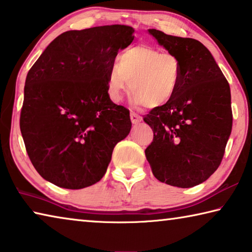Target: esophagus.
<instances>
[{
	"label": "esophagus",
	"instance_id": "esophagus-1",
	"mask_svg": "<svg viewBox=\"0 0 252 252\" xmlns=\"http://www.w3.org/2000/svg\"><path fill=\"white\" fill-rule=\"evenodd\" d=\"M130 121L133 124H137L142 122V116H139L138 114H136L135 111H130Z\"/></svg>",
	"mask_w": 252,
	"mask_h": 252
}]
</instances>
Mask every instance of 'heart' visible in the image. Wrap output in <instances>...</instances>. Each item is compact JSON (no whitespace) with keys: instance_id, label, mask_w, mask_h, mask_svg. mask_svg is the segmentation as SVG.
I'll list each match as a JSON object with an SVG mask.
<instances>
[{"instance_id":"obj_1","label":"heart","mask_w":252,"mask_h":252,"mask_svg":"<svg viewBox=\"0 0 252 252\" xmlns=\"http://www.w3.org/2000/svg\"><path fill=\"white\" fill-rule=\"evenodd\" d=\"M183 76V64L175 55L135 44L119 53L117 65L110 69L108 94L114 101H121L131 89L135 106H163L175 96Z\"/></svg>"}]
</instances>
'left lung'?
Segmentation results:
<instances>
[{
  "label": "left lung",
  "mask_w": 252,
  "mask_h": 252,
  "mask_svg": "<svg viewBox=\"0 0 252 252\" xmlns=\"http://www.w3.org/2000/svg\"><path fill=\"white\" fill-rule=\"evenodd\" d=\"M148 32L179 58L184 76L175 96L144 116L154 133L146 158L160 182L195 187L207 181L223 158L232 129L229 82L200 41L156 29Z\"/></svg>",
  "instance_id": "8db88e82"
}]
</instances>
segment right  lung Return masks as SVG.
Masks as SVG:
<instances>
[{"instance_id": "1", "label": "right lung", "mask_w": 252, "mask_h": 252, "mask_svg": "<svg viewBox=\"0 0 252 252\" xmlns=\"http://www.w3.org/2000/svg\"><path fill=\"white\" fill-rule=\"evenodd\" d=\"M133 33L121 24L63 32L29 70L20 129L36 172L57 187L100 181L129 134V110L110 100L108 76Z\"/></svg>"}]
</instances>
